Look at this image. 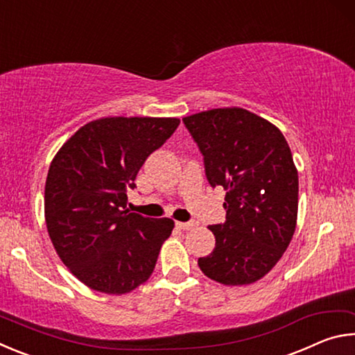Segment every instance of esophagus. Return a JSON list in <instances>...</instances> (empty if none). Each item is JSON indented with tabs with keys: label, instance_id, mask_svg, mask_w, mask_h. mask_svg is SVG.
<instances>
[{
	"label": "esophagus",
	"instance_id": "esophagus-1",
	"mask_svg": "<svg viewBox=\"0 0 355 355\" xmlns=\"http://www.w3.org/2000/svg\"><path fill=\"white\" fill-rule=\"evenodd\" d=\"M175 225L178 228H182V230H189V228H192L196 224L194 222H175Z\"/></svg>",
	"mask_w": 355,
	"mask_h": 355
}]
</instances>
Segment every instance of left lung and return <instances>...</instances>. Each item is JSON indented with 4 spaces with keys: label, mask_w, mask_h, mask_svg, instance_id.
<instances>
[{
    "label": "left lung",
    "mask_w": 355,
    "mask_h": 355,
    "mask_svg": "<svg viewBox=\"0 0 355 355\" xmlns=\"http://www.w3.org/2000/svg\"><path fill=\"white\" fill-rule=\"evenodd\" d=\"M183 123L209 186L225 189V222L209 225L216 245L199 268L219 284H254L280 260L296 228L299 180L290 146L277 127L241 107L199 112Z\"/></svg>",
    "instance_id": "obj_1"
}]
</instances>
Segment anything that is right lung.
I'll list each match as a JSON object with an SVG mask.
<instances>
[{
	"label": "right lung",
	"mask_w": 355,
	"mask_h": 355,
	"mask_svg": "<svg viewBox=\"0 0 355 355\" xmlns=\"http://www.w3.org/2000/svg\"><path fill=\"white\" fill-rule=\"evenodd\" d=\"M178 125V119H98L53 159L45 184L48 233L65 266L92 290L125 294L153 272L173 220L130 213L127 191Z\"/></svg>",
	"instance_id": "obj_1"
}]
</instances>
